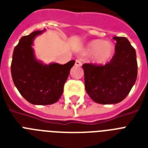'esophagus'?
I'll use <instances>...</instances> for the list:
<instances>
[{"label":"esophagus","instance_id":"obj_1","mask_svg":"<svg viewBox=\"0 0 148 148\" xmlns=\"http://www.w3.org/2000/svg\"><path fill=\"white\" fill-rule=\"evenodd\" d=\"M81 64H82V63H81V62H80V60L79 59L75 60V65L77 66V67H80V66H81Z\"/></svg>","mask_w":148,"mask_h":148}]
</instances>
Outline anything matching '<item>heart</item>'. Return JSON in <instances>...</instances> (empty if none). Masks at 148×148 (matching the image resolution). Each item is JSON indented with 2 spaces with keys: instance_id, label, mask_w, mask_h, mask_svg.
<instances>
[{
  "instance_id": "heart-1",
  "label": "heart",
  "mask_w": 148,
  "mask_h": 148,
  "mask_svg": "<svg viewBox=\"0 0 148 148\" xmlns=\"http://www.w3.org/2000/svg\"><path fill=\"white\" fill-rule=\"evenodd\" d=\"M114 45L110 42L103 40H93L89 43L86 47L85 53H95L94 58L97 63H105L109 61L113 55Z\"/></svg>"
}]
</instances>
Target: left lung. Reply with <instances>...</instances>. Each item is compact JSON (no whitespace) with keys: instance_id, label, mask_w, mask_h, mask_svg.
Wrapping results in <instances>:
<instances>
[{"instance_id":"1","label":"left lung","mask_w":148,"mask_h":148,"mask_svg":"<svg viewBox=\"0 0 148 148\" xmlns=\"http://www.w3.org/2000/svg\"><path fill=\"white\" fill-rule=\"evenodd\" d=\"M115 55L105 65L84 64L85 89L93 101L114 104L122 101L136 81L138 63L135 49L125 37H113Z\"/></svg>"}]
</instances>
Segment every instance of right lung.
<instances>
[{
  "label": "right lung",
  "instance_id": "add662e5",
  "mask_svg": "<svg viewBox=\"0 0 148 148\" xmlns=\"http://www.w3.org/2000/svg\"><path fill=\"white\" fill-rule=\"evenodd\" d=\"M44 30L23 36L14 49L11 62L14 85L20 94L34 105H50L60 99L71 68L75 63L72 60L65 64L47 65L36 59L32 42Z\"/></svg>",
  "mask_w": 148,
  "mask_h": 148
}]
</instances>
